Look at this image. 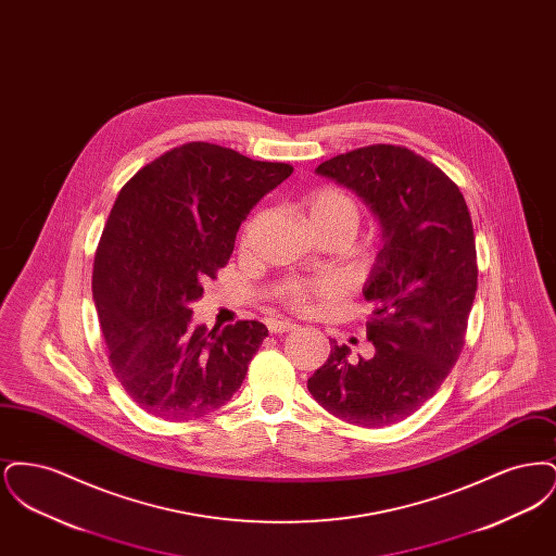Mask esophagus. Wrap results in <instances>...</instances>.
Here are the masks:
<instances>
[{
	"label": "esophagus",
	"instance_id": "34e87169",
	"mask_svg": "<svg viewBox=\"0 0 556 556\" xmlns=\"http://www.w3.org/2000/svg\"><path fill=\"white\" fill-rule=\"evenodd\" d=\"M293 329H295V325L291 320H268V331L270 333H288Z\"/></svg>",
	"mask_w": 556,
	"mask_h": 556
}]
</instances>
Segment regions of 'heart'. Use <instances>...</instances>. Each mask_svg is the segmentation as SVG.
Returning a JSON list of instances; mask_svg holds the SVG:
<instances>
[{
  "label": "heart",
  "mask_w": 556,
  "mask_h": 556,
  "mask_svg": "<svg viewBox=\"0 0 556 556\" xmlns=\"http://www.w3.org/2000/svg\"><path fill=\"white\" fill-rule=\"evenodd\" d=\"M308 218L313 227H336L344 229L352 238L358 220H361V208L356 200L340 187H320L308 198ZM336 291L331 281H323L317 286H308L302 281H291L281 291V298L288 302L293 311H306L311 298L317 295H331Z\"/></svg>",
  "instance_id": "heart-1"
}]
</instances>
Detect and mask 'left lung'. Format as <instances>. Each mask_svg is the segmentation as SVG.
<instances>
[{
  "instance_id": "left-lung-1",
  "label": "left lung",
  "mask_w": 556,
  "mask_h": 556,
  "mask_svg": "<svg viewBox=\"0 0 556 556\" xmlns=\"http://www.w3.org/2000/svg\"><path fill=\"white\" fill-rule=\"evenodd\" d=\"M317 175L365 200L383 245L363 290L375 354L352 365L350 348L333 342L308 392L348 424H397L440 390L465 345L477 291L471 214L446 173L402 146L345 152Z\"/></svg>"
}]
</instances>
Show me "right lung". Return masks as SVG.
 <instances>
[{
	"label": "right lung",
	"mask_w": 556,
	"mask_h": 556,
	"mask_svg": "<svg viewBox=\"0 0 556 556\" xmlns=\"http://www.w3.org/2000/svg\"><path fill=\"white\" fill-rule=\"evenodd\" d=\"M293 173L206 141L146 164L121 189L93 263L108 358L127 394L166 421L227 404L268 329L238 320L193 327L191 302L229 263L241 220Z\"/></svg>",
	"instance_id": "1"
}]
</instances>
